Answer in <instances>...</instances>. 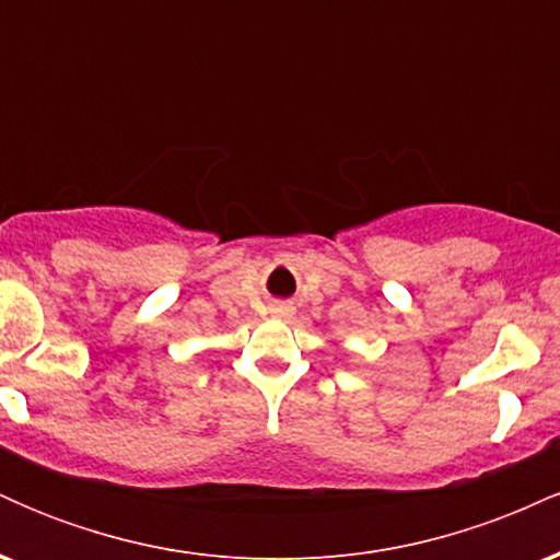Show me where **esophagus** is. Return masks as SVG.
Here are the masks:
<instances>
[{
  "label": "esophagus",
  "mask_w": 560,
  "mask_h": 560,
  "mask_svg": "<svg viewBox=\"0 0 560 560\" xmlns=\"http://www.w3.org/2000/svg\"><path fill=\"white\" fill-rule=\"evenodd\" d=\"M271 313L276 318H289L294 313V307L292 305H287V302H279V305H273L271 307Z\"/></svg>",
  "instance_id": "34e87169"
}]
</instances>
